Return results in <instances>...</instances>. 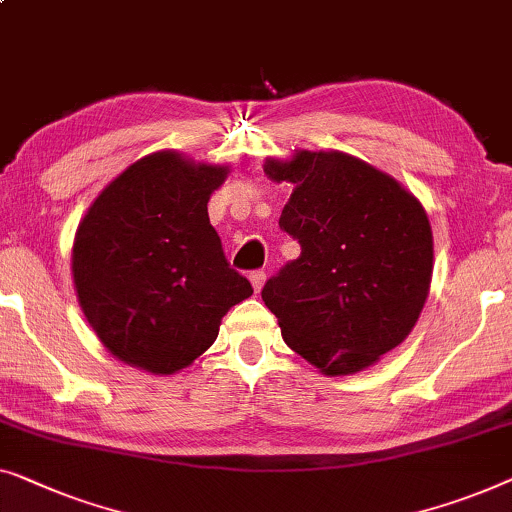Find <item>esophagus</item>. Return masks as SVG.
<instances>
[{"instance_id":"esophagus-1","label":"esophagus","mask_w":512,"mask_h":512,"mask_svg":"<svg viewBox=\"0 0 512 512\" xmlns=\"http://www.w3.org/2000/svg\"><path fill=\"white\" fill-rule=\"evenodd\" d=\"M249 281H251V286H254V291L258 293L263 288V284H265V272L263 270H254L249 274Z\"/></svg>"}]
</instances>
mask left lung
<instances>
[{
	"mask_svg": "<svg viewBox=\"0 0 512 512\" xmlns=\"http://www.w3.org/2000/svg\"><path fill=\"white\" fill-rule=\"evenodd\" d=\"M291 182L279 228L300 256L265 281L284 342L323 374H355L416 325L432 281V228L402 184L342 152L265 161Z\"/></svg>",
	"mask_w": 512,
	"mask_h": 512,
	"instance_id": "obj_1",
	"label": "left lung"
}]
</instances>
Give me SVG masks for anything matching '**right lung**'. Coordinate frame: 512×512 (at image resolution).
<instances>
[{"label":"right lung","mask_w":512,"mask_h":512,"mask_svg":"<svg viewBox=\"0 0 512 512\" xmlns=\"http://www.w3.org/2000/svg\"><path fill=\"white\" fill-rule=\"evenodd\" d=\"M228 168L175 152L136 161L101 191L73 242L80 307L115 358L154 374L191 365L254 288L207 217Z\"/></svg>","instance_id":"right-lung-1"}]
</instances>
